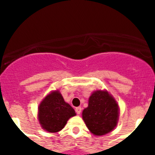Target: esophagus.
<instances>
[{
  "label": "esophagus",
  "instance_id": "1",
  "mask_svg": "<svg viewBox=\"0 0 155 155\" xmlns=\"http://www.w3.org/2000/svg\"><path fill=\"white\" fill-rule=\"evenodd\" d=\"M75 112H76L77 114H81V108L77 107L76 109H75Z\"/></svg>",
  "mask_w": 155,
  "mask_h": 155
}]
</instances>
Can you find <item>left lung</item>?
<instances>
[{
  "label": "left lung",
  "instance_id": "1",
  "mask_svg": "<svg viewBox=\"0 0 155 155\" xmlns=\"http://www.w3.org/2000/svg\"><path fill=\"white\" fill-rule=\"evenodd\" d=\"M118 116V105L105 91H94L88 100V106L82 113L88 130L97 136L113 130L117 124Z\"/></svg>",
  "mask_w": 155,
  "mask_h": 155
}]
</instances>
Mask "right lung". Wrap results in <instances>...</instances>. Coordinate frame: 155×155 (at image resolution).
<instances>
[{
  "label": "right lung",
  "mask_w": 155,
  "mask_h": 155,
  "mask_svg": "<svg viewBox=\"0 0 155 155\" xmlns=\"http://www.w3.org/2000/svg\"><path fill=\"white\" fill-rule=\"evenodd\" d=\"M75 111L58 91H53L42 100L39 107V120L44 130L50 133L61 130Z\"/></svg>",
  "instance_id": "right-lung-1"
}]
</instances>
